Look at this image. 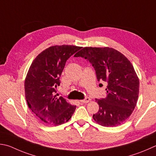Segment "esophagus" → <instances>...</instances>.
<instances>
[{
	"label": "esophagus",
	"instance_id": "obj_1",
	"mask_svg": "<svg viewBox=\"0 0 156 156\" xmlns=\"http://www.w3.org/2000/svg\"><path fill=\"white\" fill-rule=\"evenodd\" d=\"M90 101V98H87L84 99V100H80V102L83 103V104H87L89 102V101Z\"/></svg>",
	"mask_w": 156,
	"mask_h": 156
}]
</instances>
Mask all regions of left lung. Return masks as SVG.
I'll return each instance as SVG.
<instances>
[{"label":"left lung","instance_id":"1","mask_svg":"<svg viewBox=\"0 0 156 156\" xmlns=\"http://www.w3.org/2000/svg\"><path fill=\"white\" fill-rule=\"evenodd\" d=\"M74 56L89 60L98 80L107 86V97L95 99L99 110L93 116L94 121L104 127H116L125 122L135 108L139 93V79L131 62L109 47H84Z\"/></svg>","mask_w":156,"mask_h":156}]
</instances>
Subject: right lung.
<instances>
[{"label": "right lung", "mask_w": 156, "mask_h": 156, "mask_svg": "<svg viewBox=\"0 0 156 156\" xmlns=\"http://www.w3.org/2000/svg\"><path fill=\"white\" fill-rule=\"evenodd\" d=\"M80 48L72 45L50 46L36 56L28 71L24 81L27 104L34 115L47 126L67 122L75 111L76 106L55 94L67 60Z\"/></svg>", "instance_id": "right-lung-1"}]
</instances>
